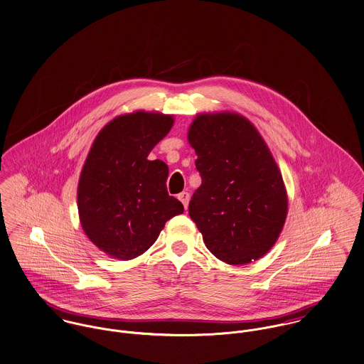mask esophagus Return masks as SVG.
<instances>
[{"label": "esophagus", "mask_w": 364, "mask_h": 364, "mask_svg": "<svg viewBox=\"0 0 364 364\" xmlns=\"http://www.w3.org/2000/svg\"><path fill=\"white\" fill-rule=\"evenodd\" d=\"M178 200L183 202L184 208L187 209V206H188V201H190V194H188L187 191H183V193H180V194H178Z\"/></svg>", "instance_id": "1"}]
</instances>
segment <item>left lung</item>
I'll list each match as a JSON object with an SVG mask.
<instances>
[{
    "instance_id": "obj_1",
    "label": "left lung",
    "mask_w": 364,
    "mask_h": 364,
    "mask_svg": "<svg viewBox=\"0 0 364 364\" xmlns=\"http://www.w3.org/2000/svg\"><path fill=\"white\" fill-rule=\"evenodd\" d=\"M201 186L188 213L206 248L230 265L261 258L282 232V174L254 125L239 114H201L188 129Z\"/></svg>"
}]
</instances>
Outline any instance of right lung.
Instances as JSON below:
<instances>
[{"instance_id": "obj_1", "label": "right lung", "mask_w": 364, "mask_h": 364, "mask_svg": "<svg viewBox=\"0 0 364 364\" xmlns=\"http://www.w3.org/2000/svg\"><path fill=\"white\" fill-rule=\"evenodd\" d=\"M173 117L136 112L109 122L96 136L82 168L78 210L90 242L122 261L144 254L164 223L184 212L166 187L168 167L149 152Z\"/></svg>"}]
</instances>
